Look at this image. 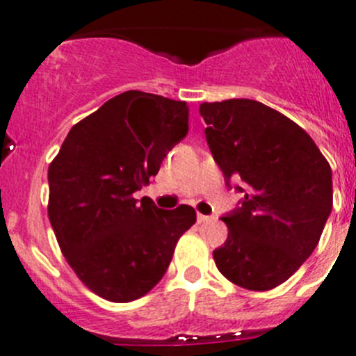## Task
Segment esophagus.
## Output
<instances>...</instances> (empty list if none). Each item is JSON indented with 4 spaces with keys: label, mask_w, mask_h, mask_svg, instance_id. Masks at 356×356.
<instances>
[{
    "label": "esophagus",
    "mask_w": 356,
    "mask_h": 356,
    "mask_svg": "<svg viewBox=\"0 0 356 356\" xmlns=\"http://www.w3.org/2000/svg\"><path fill=\"white\" fill-rule=\"evenodd\" d=\"M196 219H198V222H200V224H203V222H209V220H212L213 217H210V216H203V213H198V216H196Z\"/></svg>",
    "instance_id": "obj_1"
}]
</instances>
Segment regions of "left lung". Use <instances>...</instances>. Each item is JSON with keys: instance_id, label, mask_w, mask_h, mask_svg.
<instances>
[{"instance_id": "1", "label": "left lung", "mask_w": 356, "mask_h": 356, "mask_svg": "<svg viewBox=\"0 0 356 356\" xmlns=\"http://www.w3.org/2000/svg\"><path fill=\"white\" fill-rule=\"evenodd\" d=\"M200 115L224 177L243 181V202L222 220L217 270L247 291H271L312 255L332 210V170L312 137L250 99L203 102Z\"/></svg>"}]
</instances>
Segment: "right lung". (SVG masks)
Here are the masks:
<instances>
[{"mask_svg": "<svg viewBox=\"0 0 356 356\" xmlns=\"http://www.w3.org/2000/svg\"><path fill=\"white\" fill-rule=\"evenodd\" d=\"M186 134V102L129 90L76 123L51 160L48 219L76 277L102 299L146 296L196 222L189 205L134 198Z\"/></svg>", "mask_w": 356, "mask_h": 356, "instance_id": "right-lung-1", "label": "right lung"}]
</instances>
